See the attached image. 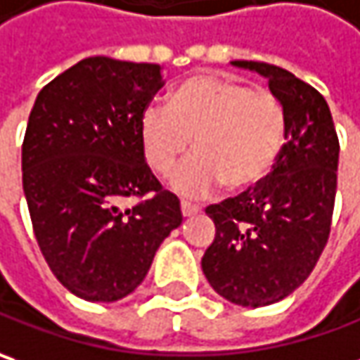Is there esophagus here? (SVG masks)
Instances as JSON below:
<instances>
[{
    "label": "esophagus",
    "mask_w": 360,
    "mask_h": 360,
    "mask_svg": "<svg viewBox=\"0 0 360 360\" xmlns=\"http://www.w3.org/2000/svg\"><path fill=\"white\" fill-rule=\"evenodd\" d=\"M181 213H183V217H191V215L199 213V207L189 203V201H181Z\"/></svg>",
    "instance_id": "34e87169"
}]
</instances>
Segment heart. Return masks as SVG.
Returning <instances> with one entry per match:
<instances>
[{
	"label": "heart",
	"mask_w": 360,
	"mask_h": 360,
	"mask_svg": "<svg viewBox=\"0 0 360 360\" xmlns=\"http://www.w3.org/2000/svg\"><path fill=\"white\" fill-rule=\"evenodd\" d=\"M286 127V110L276 94L229 76L201 74L175 88L167 108L149 106L143 112L141 147L150 169L167 175L191 143L195 153L173 173V189L201 197L226 183L236 193L272 173Z\"/></svg>",
	"instance_id": "heart-1"
}]
</instances>
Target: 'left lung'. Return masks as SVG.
Returning a JSON list of instances; mask_svg holds the SVG:
<instances>
[{
    "label": "left lung",
    "instance_id": "8db88e82",
    "mask_svg": "<svg viewBox=\"0 0 360 360\" xmlns=\"http://www.w3.org/2000/svg\"><path fill=\"white\" fill-rule=\"evenodd\" d=\"M231 64L268 78L286 110V143L262 183L205 210L215 240L201 268L219 296L258 308L290 296L321 258L330 233L340 147L330 108L316 88L274 64Z\"/></svg>",
    "mask_w": 360,
    "mask_h": 360
}]
</instances>
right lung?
<instances>
[{
	"label": "right lung",
	"instance_id": "right-lung-1",
	"mask_svg": "<svg viewBox=\"0 0 360 360\" xmlns=\"http://www.w3.org/2000/svg\"><path fill=\"white\" fill-rule=\"evenodd\" d=\"M163 86L159 64L94 56L41 88L30 112L22 181L34 233L60 284L88 302L134 292L183 221L141 147V117ZM129 196L141 201L122 208Z\"/></svg>",
	"mask_w": 360,
	"mask_h": 360
}]
</instances>
